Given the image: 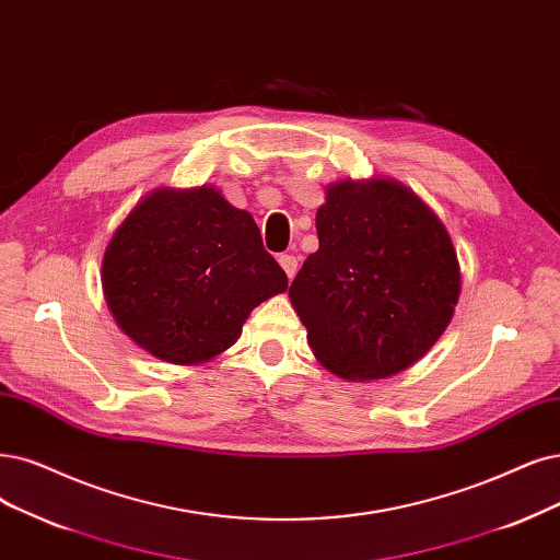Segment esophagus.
Returning <instances> with one entry per match:
<instances>
[{"label":"esophagus","instance_id":"esophagus-1","mask_svg":"<svg viewBox=\"0 0 560 560\" xmlns=\"http://www.w3.org/2000/svg\"><path fill=\"white\" fill-rule=\"evenodd\" d=\"M279 265L283 267V272L288 275V279H293L298 272V258L293 254H281L279 256Z\"/></svg>","mask_w":560,"mask_h":560}]
</instances>
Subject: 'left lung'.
<instances>
[{
    "label": "left lung",
    "instance_id": "8db88e82",
    "mask_svg": "<svg viewBox=\"0 0 560 560\" xmlns=\"http://www.w3.org/2000/svg\"><path fill=\"white\" fill-rule=\"evenodd\" d=\"M318 252L291 298L318 362L348 381L399 374L439 341L459 300L445 225L406 186L374 179L327 189Z\"/></svg>",
    "mask_w": 560,
    "mask_h": 560
}]
</instances>
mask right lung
Segmentation results:
<instances>
[{
  "mask_svg": "<svg viewBox=\"0 0 560 560\" xmlns=\"http://www.w3.org/2000/svg\"><path fill=\"white\" fill-rule=\"evenodd\" d=\"M101 281L124 332L173 364L223 353L248 314L288 288L252 214L210 186L136 205L106 248Z\"/></svg>",
  "mask_w": 560,
  "mask_h": 560,
  "instance_id": "add662e5",
  "label": "right lung"
}]
</instances>
